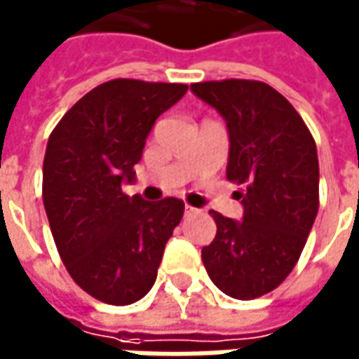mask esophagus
<instances>
[{"label":"esophagus","instance_id":"34e87169","mask_svg":"<svg viewBox=\"0 0 359 359\" xmlns=\"http://www.w3.org/2000/svg\"><path fill=\"white\" fill-rule=\"evenodd\" d=\"M196 208H192V206H184V216H192V214H196Z\"/></svg>","mask_w":359,"mask_h":359}]
</instances>
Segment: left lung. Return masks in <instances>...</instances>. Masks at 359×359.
<instances>
[{
	"instance_id": "left-lung-1",
	"label": "left lung",
	"mask_w": 359,
	"mask_h": 359,
	"mask_svg": "<svg viewBox=\"0 0 359 359\" xmlns=\"http://www.w3.org/2000/svg\"><path fill=\"white\" fill-rule=\"evenodd\" d=\"M190 90L218 109L230 135L226 179L243 220L210 210L218 226L202 262L231 299L251 301L292 271L318 212V155L306 123L275 88L257 80L196 82Z\"/></svg>"
}]
</instances>
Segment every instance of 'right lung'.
Returning a JSON list of instances; mask_svg holds the SVG:
<instances>
[{
	"instance_id": "1",
	"label": "right lung",
	"mask_w": 359,
	"mask_h": 359,
	"mask_svg": "<svg viewBox=\"0 0 359 359\" xmlns=\"http://www.w3.org/2000/svg\"><path fill=\"white\" fill-rule=\"evenodd\" d=\"M187 84L118 78L80 97L53 129L43 163V202L67 271L94 299L126 306L157 279L184 202L123 194L135 180L155 119Z\"/></svg>"
}]
</instances>
